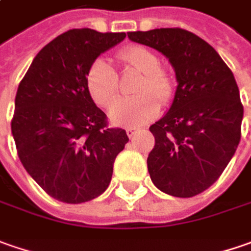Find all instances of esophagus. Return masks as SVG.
<instances>
[{
	"instance_id": "esophagus-1",
	"label": "esophagus",
	"mask_w": 251,
	"mask_h": 251,
	"mask_svg": "<svg viewBox=\"0 0 251 251\" xmlns=\"http://www.w3.org/2000/svg\"><path fill=\"white\" fill-rule=\"evenodd\" d=\"M139 130H140L139 127H126V133H127V136H129V137L135 136V135H136Z\"/></svg>"
}]
</instances>
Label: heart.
<instances>
[{"label": "heart", "instance_id": "obj_1", "mask_svg": "<svg viewBox=\"0 0 251 251\" xmlns=\"http://www.w3.org/2000/svg\"><path fill=\"white\" fill-rule=\"evenodd\" d=\"M118 60L125 67L142 73L135 98L116 101L109 109L115 125L136 127L147 124L160 112L174 94V81L167 70L160 67L157 54L145 46H127L119 50ZM87 90L94 102L102 108L112 104L118 95L119 81L115 69L104 59H97L87 71Z\"/></svg>", "mask_w": 251, "mask_h": 251}]
</instances>
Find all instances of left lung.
<instances>
[{
	"mask_svg": "<svg viewBox=\"0 0 251 251\" xmlns=\"http://www.w3.org/2000/svg\"><path fill=\"white\" fill-rule=\"evenodd\" d=\"M127 38L163 53L178 82L169 112L150 126V178L173 197L198 195L221 177L240 142L243 105L233 73L211 45L181 27Z\"/></svg>",
	"mask_w": 251,
	"mask_h": 251,
	"instance_id": "8db88e82",
	"label": "left lung"
}]
</instances>
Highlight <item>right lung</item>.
Segmentation results:
<instances>
[{
	"instance_id": "add662e5",
	"label": "right lung",
	"mask_w": 251,
	"mask_h": 251,
	"mask_svg": "<svg viewBox=\"0 0 251 251\" xmlns=\"http://www.w3.org/2000/svg\"><path fill=\"white\" fill-rule=\"evenodd\" d=\"M126 38L71 29L36 54L15 97L11 130L29 176L50 197L81 203L109 185L116 156L129 142L87 90V71L95 59Z\"/></svg>"
}]
</instances>
